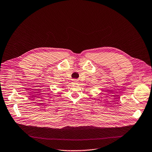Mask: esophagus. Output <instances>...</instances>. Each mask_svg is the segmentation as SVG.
Masks as SVG:
<instances>
[{
	"instance_id": "esophagus-1",
	"label": "esophagus",
	"mask_w": 152,
	"mask_h": 152,
	"mask_svg": "<svg viewBox=\"0 0 152 152\" xmlns=\"http://www.w3.org/2000/svg\"><path fill=\"white\" fill-rule=\"evenodd\" d=\"M73 82L74 83H77V80H76V79H74V80H73Z\"/></svg>"
}]
</instances>
